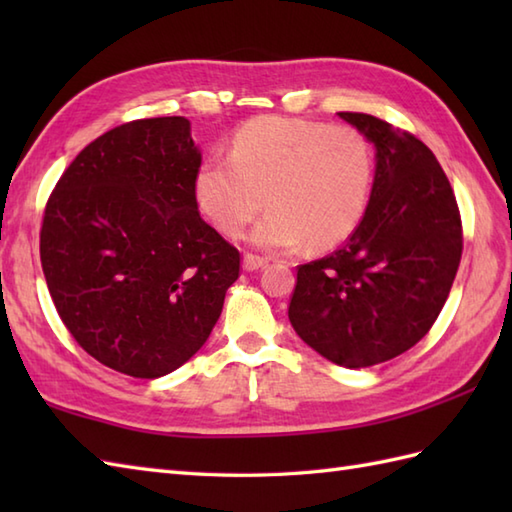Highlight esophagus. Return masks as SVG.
Listing matches in <instances>:
<instances>
[{
  "instance_id": "esophagus-1",
  "label": "esophagus",
  "mask_w": 512,
  "mask_h": 512,
  "mask_svg": "<svg viewBox=\"0 0 512 512\" xmlns=\"http://www.w3.org/2000/svg\"><path fill=\"white\" fill-rule=\"evenodd\" d=\"M266 264H268L266 257H259V255H253V253H246V255H244V262H242L246 273H255V270L264 268Z\"/></svg>"
}]
</instances>
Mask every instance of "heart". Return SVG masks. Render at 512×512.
<instances>
[{"instance_id":"1","label":"heart","mask_w":512,"mask_h":512,"mask_svg":"<svg viewBox=\"0 0 512 512\" xmlns=\"http://www.w3.org/2000/svg\"><path fill=\"white\" fill-rule=\"evenodd\" d=\"M374 156L363 134L290 116H259L237 129L231 158H211L195 176V200L224 235H239L264 209L250 239L266 250L306 244L328 250L363 220Z\"/></svg>"}]
</instances>
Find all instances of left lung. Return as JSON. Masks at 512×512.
<instances>
[{
	"label": "left lung",
	"instance_id": "1",
	"mask_svg": "<svg viewBox=\"0 0 512 512\" xmlns=\"http://www.w3.org/2000/svg\"><path fill=\"white\" fill-rule=\"evenodd\" d=\"M376 147L363 220L332 255L297 268L288 319L328 361L369 367L407 352L436 323L462 259L447 173L405 129L339 112Z\"/></svg>",
	"mask_w": 512,
	"mask_h": 512
}]
</instances>
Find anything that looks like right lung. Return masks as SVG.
<instances>
[{"mask_svg": "<svg viewBox=\"0 0 512 512\" xmlns=\"http://www.w3.org/2000/svg\"><path fill=\"white\" fill-rule=\"evenodd\" d=\"M200 165L187 118H140L92 140L43 211L54 308L85 352L121 374L158 378L187 363L239 277V250L200 217Z\"/></svg>", "mask_w": 512, "mask_h": 512, "instance_id": "add662e5", "label": "right lung"}]
</instances>
